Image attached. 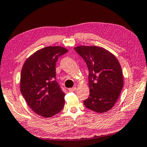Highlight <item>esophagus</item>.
<instances>
[{
	"instance_id": "34e87169",
	"label": "esophagus",
	"mask_w": 147,
	"mask_h": 147,
	"mask_svg": "<svg viewBox=\"0 0 147 147\" xmlns=\"http://www.w3.org/2000/svg\"><path fill=\"white\" fill-rule=\"evenodd\" d=\"M76 89V87H72V88H69V89L68 90H69V92H73V91H74V90H75Z\"/></svg>"
}]
</instances>
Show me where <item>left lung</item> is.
Here are the masks:
<instances>
[{"mask_svg":"<svg viewBox=\"0 0 147 147\" xmlns=\"http://www.w3.org/2000/svg\"><path fill=\"white\" fill-rule=\"evenodd\" d=\"M89 69V96L84 101L90 110L103 113L116 103L123 86L121 67L115 56L103 47L74 48Z\"/></svg>","mask_w":147,"mask_h":147,"instance_id":"8db88e82","label":"left lung"}]
</instances>
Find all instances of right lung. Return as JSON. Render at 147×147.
<instances>
[{
  "label": "right lung",
  "mask_w": 147,
  "mask_h": 147,
  "mask_svg": "<svg viewBox=\"0 0 147 147\" xmlns=\"http://www.w3.org/2000/svg\"><path fill=\"white\" fill-rule=\"evenodd\" d=\"M68 51L49 46L26 60L21 71L20 91L34 113L45 118L59 113L64 107L65 93L56 80V63Z\"/></svg>",
  "instance_id": "right-lung-1"
}]
</instances>
